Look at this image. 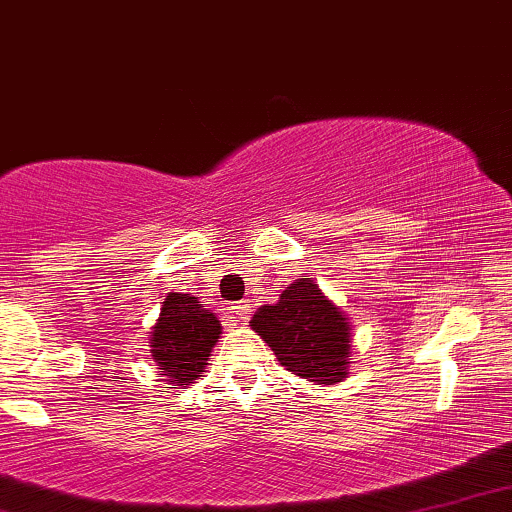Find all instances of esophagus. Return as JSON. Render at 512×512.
I'll return each instance as SVG.
<instances>
[{
  "mask_svg": "<svg viewBox=\"0 0 512 512\" xmlns=\"http://www.w3.org/2000/svg\"><path fill=\"white\" fill-rule=\"evenodd\" d=\"M227 313H229V323L231 325H245V323H248V316H250V304L248 302H236L234 306H229Z\"/></svg>",
  "mask_w": 512,
  "mask_h": 512,
  "instance_id": "1",
  "label": "esophagus"
}]
</instances>
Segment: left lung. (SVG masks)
Masks as SVG:
<instances>
[{
	"instance_id": "1",
	"label": "left lung",
	"mask_w": 512,
	"mask_h": 512,
	"mask_svg": "<svg viewBox=\"0 0 512 512\" xmlns=\"http://www.w3.org/2000/svg\"><path fill=\"white\" fill-rule=\"evenodd\" d=\"M250 325L297 377L330 386L349 374L351 325L311 278H297L276 304L260 306Z\"/></svg>"
}]
</instances>
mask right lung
Masks as SVG:
<instances>
[{"mask_svg": "<svg viewBox=\"0 0 512 512\" xmlns=\"http://www.w3.org/2000/svg\"><path fill=\"white\" fill-rule=\"evenodd\" d=\"M222 325L215 313L185 292H168L152 327V358L170 386H189L206 372L210 351L220 342ZM168 386V388H170Z\"/></svg>", "mask_w": 512, "mask_h": 512, "instance_id": "obj_1", "label": "right lung"}]
</instances>
